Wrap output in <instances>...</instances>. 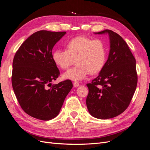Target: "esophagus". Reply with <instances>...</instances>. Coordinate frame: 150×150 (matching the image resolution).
<instances>
[{
    "mask_svg": "<svg viewBox=\"0 0 150 150\" xmlns=\"http://www.w3.org/2000/svg\"><path fill=\"white\" fill-rule=\"evenodd\" d=\"M73 85L74 87H78V86H79V83L78 82H76L75 81V82L73 83Z\"/></svg>",
    "mask_w": 150,
    "mask_h": 150,
    "instance_id": "34e87169",
    "label": "esophagus"
}]
</instances>
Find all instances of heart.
<instances>
[{
  "instance_id": "b5f03b06",
  "label": "heart",
  "mask_w": 150,
  "mask_h": 150,
  "mask_svg": "<svg viewBox=\"0 0 150 150\" xmlns=\"http://www.w3.org/2000/svg\"><path fill=\"white\" fill-rule=\"evenodd\" d=\"M106 45L102 40L78 36L70 40L66 50L56 49L52 52V59L62 69H67L75 62L77 65L66 72L62 78L81 81L91 74H96L105 64Z\"/></svg>"
}]
</instances>
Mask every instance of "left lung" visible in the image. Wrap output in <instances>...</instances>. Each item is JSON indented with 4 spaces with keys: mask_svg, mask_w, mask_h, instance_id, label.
I'll use <instances>...</instances> for the list:
<instances>
[{
    "mask_svg": "<svg viewBox=\"0 0 150 150\" xmlns=\"http://www.w3.org/2000/svg\"><path fill=\"white\" fill-rule=\"evenodd\" d=\"M105 33L110 36V54L98 76L87 84L86 101L90 115L101 120L116 117L126 110L138 83L136 59L128 44L111 30L95 34Z\"/></svg>",
    "mask_w": 150,
    "mask_h": 150,
    "instance_id": "obj_1",
    "label": "left lung"
}]
</instances>
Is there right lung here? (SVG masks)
I'll return each instance as SVG.
<instances>
[{"mask_svg":"<svg viewBox=\"0 0 150 150\" xmlns=\"http://www.w3.org/2000/svg\"><path fill=\"white\" fill-rule=\"evenodd\" d=\"M66 33L36 32L22 44L13 57V91L22 110L36 119L48 121L56 117L72 88L69 79L51 84L60 74L52 50Z\"/></svg>","mask_w":150,"mask_h":150,"instance_id":"right-lung-1","label":"right lung"}]
</instances>
